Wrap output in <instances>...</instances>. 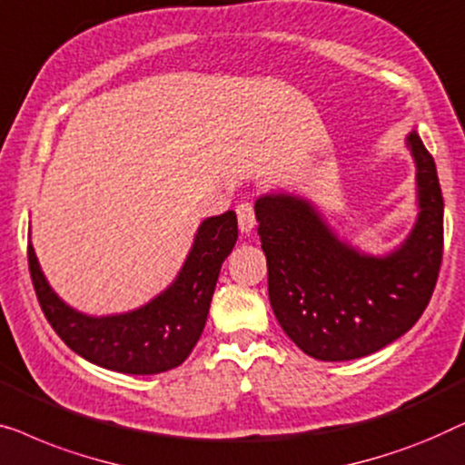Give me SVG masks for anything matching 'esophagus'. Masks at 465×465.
<instances>
[{
	"instance_id": "esophagus-1",
	"label": "esophagus",
	"mask_w": 465,
	"mask_h": 465,
	"mask_svg": "<svg viewBox=\"0 0 465 465\" xmlns=\"http://www.w3.org/2000/svg\"><path fill=\"white\" fill-rule=\"evenodd\" d=\"M235 213H238L240 232L251 233L252 227L257 225V219H254V208H252L251 202H240V204L235 206Z\"/></svg>"
}]
</instances>
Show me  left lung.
Instances as JSON below:
<instances>
[{
	"label": "left lung",
	"instance_id": "left-lung-1",
	"mask_svg": "<svg viewBox=\"0 0 465 465\" xmlns=\"http://www.w3.org/2000/svg\"><path fill=\"white\" fill-rule=\"evenodd\" d=\"M407 147L420 214L407 240L383 257L339 240L310 200L280 192L254 202L272 310L316 361H354L385 348L430 303L442 261L444 202L434 158L415 130Z\"/></svg>",
	"mask_w": 465,
	"mask_h": 465
}]
</instances>
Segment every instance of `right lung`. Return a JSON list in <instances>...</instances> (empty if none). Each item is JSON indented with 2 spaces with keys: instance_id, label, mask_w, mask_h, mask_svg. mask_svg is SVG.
<instances>
[{
  "instance_id": "obj_1",
  "label": "right lung",
  "mask_w": 465,
  "mask_h": 465,
  "mask_svg": "<svg viewBox=\"0 0 465 465\" xmlns=\"http://www.w3.org/2000/svg\"><path fill=\"white\" fill-rule=\"evenodd\" d=\"M238 240L233 211L202 221L174 282L149 303L114 316H88L52 291L34 244L27 257L44 316L75 354L126 375H155L185 362L204 331L219 272Z\"/></svg>"
}]
</instances>
